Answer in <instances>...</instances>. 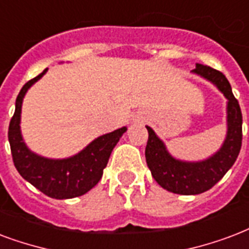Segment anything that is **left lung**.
<instances>
[{
  "label": "left lung",
  "mask_w": 249,
  "mask_h": 249,
  "mask_svg": "<svg viewBox=\"0 0 249 249\" xmlns=\"http://www.w3.org/2000/svg\"><path fill=\"white\" fill-rule=\"evenodd\" d=\"M193 73L208 79L227 99V136L217 153L201 162H183L167 151L162 140L150 126L145 157L155 181L168 192L200 195L214 187L230 170L242 147V111L225 74L210 66L197 64Z\"/></svg>",
  "instance_id": "left-lung-1"
}]
</instances>
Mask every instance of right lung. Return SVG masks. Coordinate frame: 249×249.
<instances>
[{
    "instance_id": "add662e5",
    "label": "right lung",
    "mask_w": 249,
    "mask_h": 249,
    "mask_svg": "<svg viewBox=\"0 0 249 249\" xmlns=\"http://www.w3.org/2000/svg\"><path fill=\"white\" fill-rule=\"evenodd\" d=\"M47 69L28 81L17 96L15 112L9 125V142L15 168L20 176L40 192L56 200L82 196L99 183L111 155L126 128L103 134L85 149L66 159H48L32 153L20 134L22 102L30 87L43 77Z\"/></svg>"
}]
</instances>
